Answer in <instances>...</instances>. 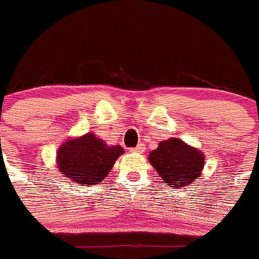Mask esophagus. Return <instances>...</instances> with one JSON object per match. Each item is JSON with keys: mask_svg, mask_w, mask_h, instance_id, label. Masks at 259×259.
Wrapping results in <instances>:
<instances>
[{"mask_svg": "<svg viewBox=\"0 0 259 259\" xmlns=\"http://www.w3.org/2000/svg\"><path fill=\"white\" fill-rule=\"evenodd\" d=\"M144 149H145L144 145L139 144L137 147H136V148L130 149V152H137V154H143V152H144Z\"/></svg>", "mask_w": 259, "mask_h": 259, "instance_id": "esophagus-1", "label": "esophagus"}]
</instances>
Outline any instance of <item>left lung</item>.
Returning a JSON list of instances; mask_svg holds the SVG:
<instances>
[{
    "label": "left lung",
    "mask_w": 259,
    "mask_h": 259,
    "mask_svg": "<svg viewBox=\"0 0 259 259\" xmlns=\"http://www.w3.org/2000/svg\"><path fill=\"white\" fill-rule=\"evenodd\" d=\"M149 163L170 187H187L199 180L204 167V154L178 137L160 141L149 152Z\"/></svg>",
    "instance_id": "1"
}]
</instances>
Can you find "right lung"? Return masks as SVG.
Wrapping results in <instances>:
<instances>
[{"label":"right lung","mask_w":259,"mask_h":259,"mask_svg":"<svg viewBox=\"0 0 259 259\" xmlns=\"http://www.w3.org/2000/svg\"><path fill=\"white\" fill-rule=\"evenodd\" d=\"M123 152L120 145H108L89 132L79 137H70L59 147L56 166L60 174L78 185H95L104 181Z\"/></svg>","instance_id":"right-lung-1"}]
</instances>
